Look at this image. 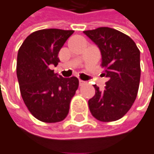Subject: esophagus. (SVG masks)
Masks as SVG:
<instances>
[{"mask_svg":"<svg viewBox=\"0 0 154 154\" xmlns=\"http://www.w3.org/2000/svg\"><path fill=\"white\" fill-rule=\"evenodd\" d=\"M79 86H83L84 85H85V84H86V82H85V81H84V80H81V79H79Z\"/></svg>","mask_w":154,"mask_h":154,"instance_id":"obj_1","label":"esophagus"}]
</instances>
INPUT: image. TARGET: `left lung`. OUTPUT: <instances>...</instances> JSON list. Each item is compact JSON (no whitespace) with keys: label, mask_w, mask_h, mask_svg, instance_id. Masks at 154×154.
<instances>
[{"label":"left lung","mask_w":154,"mask_h":154,"mask_svg":"<svg viewBox=\"0 0 154 154\" xmlns=\"http://www.w3.org/2000/svg\"><path fill=\"white\" fill-rule=\"evenodd\" d=\"M99 47L109 80L104 91L94 85L95 95L89 100L92 116L100 122H114L127 114L135 101L139 88L140 51L134 41L123 32L106 26L84 31Z\"/></svg>","instance_id":"left-lung-1"}]
</instances>
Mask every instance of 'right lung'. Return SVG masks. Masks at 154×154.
Returning <instances> with one entry per match:
<instances>
[{
    "mask_svg": "<svg viewBox=\"0 0 154 154\" xmlns=\"http://www.w3.org/2000/svg\"><path fill=\"white\" fill-rule=\"evenodd\" d=\"M74 30L42 29L31 33L17 54V75L22 100L31 114L41 122L54 123L68 115L79 79L63 78L49 69L57 66L59 50Z\"/></svg>",
    "mask_w": 154,
    "mask_h": 154,
    "instance_id": "add662e5",
    "label": "right lung"
}]
</instances>
